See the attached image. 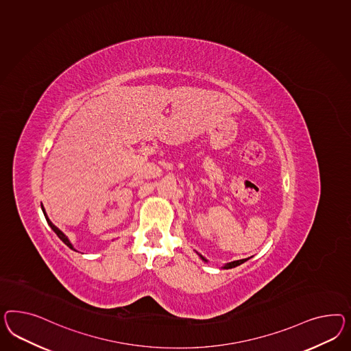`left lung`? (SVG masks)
I'll return each mask as SVG.
<instances>
[{"label":"left lung","instance_id":"8db88e82","mask_svg":"<svg viewBox=\"0 0 351 351\" xmlns=\"http://www.w3.org/2000/svg\"><path fill=\"white\" fill-rule=\"evenodd\" d=\"M198 256L204 261V262H207V259L204 258L203 256H200V254H198ZM247 259L249 258H245V259H239V261H234V262H230V263H226V265H223L222 268H225V269H230V268H234V267H237V265H243L244 262H247Z\"/></svg>","mask_w":351,"mask_h":351}]
</instances>
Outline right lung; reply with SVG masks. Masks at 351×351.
Returning <instances> with one entry per match:
<instances>
[{"label":"right lung","mask_w":351,"mask_h":351,"mask_svg":"<svg viewBox=\"0 0 351 351\" xmlns=\"http://www.w3.org/2000/svg\"><path fill=\"white\" fill-rule=\"evenodd\" d=\"M42 210H43V213H45V217H46V219H47L48 225H49V226H51V228H52V230L55 231V234H56L57 237H60V239H61V240H62V241H64V243H65L67 247H70V249L75 250V249H74V247H73V244L70 243V240L67 239L66 235H65V234H64V232H62L61 230H58V228H57L56 226H55V225H53V223H52V222L49 221V218L47 217V215H46V210H45V208H43V206H42Z\"/></svg>","instance_id":"1"}]
</instances>
